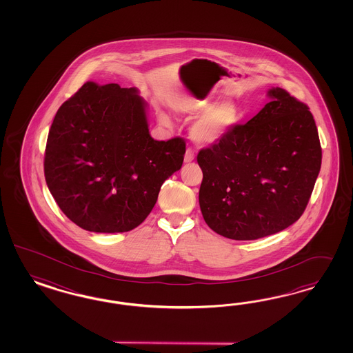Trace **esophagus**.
Returning a JSON list of instances; mask_svg holds the SVG:
<instances>
[{
	"label": "esophagus",
	"mask_w": 353,
	"mask_h": 353,
	"mask_svg": "<svg viewBox=\"0 0 353 353\" xmlns=\"http://www.w3.org/2000/svg\"><path fill=\"white\" fill-rule=\"evenodd\" d=\"M194 158H195V155H194V150L189 149L186 150V152H185V158H183V161L185 163H190V161H194Z\"/></svg>",
	"instance_id": "1"
}]
</instances>
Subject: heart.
I'll list each match as a JSON object with an SVG mask.
<instances>
[{"label": "heart", "mask_w": 353, "mask_h": 353, "mask_svg": "<svg viewBox=\"0 0 353 353\" xmlns=\"http://www.w3.org/2000/svg\"><path fill=\"white\" fill-rule=\"evenodd\" d=\"M208 106H201L196 108V112H203L199 118L195 120L192 127V137L202 143H212L224 136L225 133L232 128L236 120V111L230 103H224L221 106L208 110ZM161 120L168 123V118L161 115Z\"/></svg>", "instance_id": "1"}]
</instances>
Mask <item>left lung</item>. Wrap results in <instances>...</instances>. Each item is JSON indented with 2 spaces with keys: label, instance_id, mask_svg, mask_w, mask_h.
Here are the masks:
<instances>
[{
  "label": "left lung",
  "instance_id": "left-lung-1",
  "mask_svg": "<svg viewBox=\"0 0 353 353\" xmlns=\"http://www.w3.org/2000/svg\"><path fill=\"white\" fill-rule=\"evenodd\" d=\"M246 124H235L196 161L204 221L235 241L274 234L298 221L320 173L322 150L310 107L282 88Z\"/></svg>",
  "mask_w": 353,
  "mask_h": 353
}]
</instances>
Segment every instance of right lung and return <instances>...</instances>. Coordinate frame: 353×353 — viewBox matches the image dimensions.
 <instances>
[{"label":"right lung","instance_id":"obj_1","mask_svg":"<svg viewBox=\"0 0 353 353\" xmlns=\"http://www.w3.org/2000/svg\"><path fill=\"white\" fill-rule=\"evenodd\" d=\"M136 88L88 81L55 114L43 172L59 208L94 233L137 228L161 185L181 168V137L150 136L146 102Z\"/></svg>","mask_w":353,"mask_h":353}]
</instances>
